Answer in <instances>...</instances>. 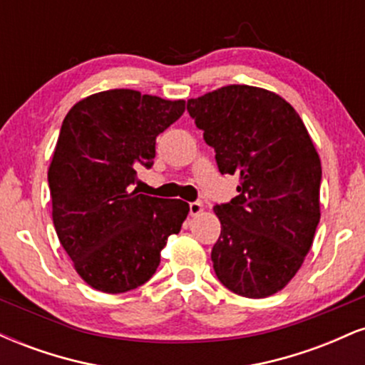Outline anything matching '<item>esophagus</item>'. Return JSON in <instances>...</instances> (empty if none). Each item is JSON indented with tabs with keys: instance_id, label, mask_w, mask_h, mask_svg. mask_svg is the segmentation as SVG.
<instances>
[{
	"instance_id": "obj_1",
	"label": "esophagus",
	"mask_w": 365,
	"mask_h": 365,
	"mask_svg": "<svg viewBox=\"0 0 365 365\" xmlns=\"http://www.w3.org/2000/svg\"><path fill=\"white\" fill-rule=\"evenodd\" d=\"M188 209H190V216H197V215H200V212H202L204 206H202V202L195 200V202L188 204Z\"/></svg>"
}]
</instances>
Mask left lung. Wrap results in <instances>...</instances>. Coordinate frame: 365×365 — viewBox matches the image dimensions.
Wrapping results in <instances>:
<instances>
[{"instance_id": "1", "label": "left lung", "mask_w": 365, "mask_h": 365, "mask_svg": "<svg viewBox=\"0 0 365 365\" xmlns=\"http://www.w3.org/2000/svg\"><path fill=\"white\" fill-rule=\"evenodd\" d=\"M187 111L238 195L216 204L212 267L230 292L264 299L287 284L319 223L321 161L299 113L269 91L226 86L188 99Z\"/></svg>"}]
</instances>
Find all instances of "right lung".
<instances>
[{
	"instance_id": "obj_1",
	"label": "right lung",
	"mask_w": 365,
	"mask_h": 365,
	"mask_svg": "<svg viewBox=\"0 0 365 365\" xmlns=\"http://www.w3.org/2000/svg\"><path fill=\"white\" fill-rule=\"evenodd\" d=\"M183 111L185 101L115 89L82 99L63 120L48 171L53 223L77 273L96 290L144 284L185 221L183 200L133 190L137 170L154 165L156 137Z\"/></svg>"
}]
</instances>
